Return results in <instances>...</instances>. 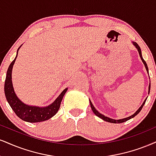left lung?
Segmentation results:
<instances>
[{
  "mask_svg": "<svg viewBox=\"0 0 156 156\" xmlns=\"http://www.w3.org/2000/svg\"><path fill=\"white\" fill-rule=\"evenodd\" d=\"M132 43H133V45H134V46H135L136 48L137 49L138 52H139V54H140V58H141V60H142V61H143V62L144 65H145V66L146 70H147V73H148V68H147V63H146V62L145 61V60H144V59H143V55H142L141 49H140V46L138 45V44H137V43H135V42H132ZM150 90H151V83H150V84H149V87H148V94L150 93ZM146 100H147V98H146V99L145 100V101H144L143 103V105H142L141 106H140V107L139 108V109H138V110H137V111H136V112L134 113V114H132V116H129V117H126V118H124V119H118V120H116V119H113L108 118V117L105 116L104 115H103V114H102V113H99L98 111L97 110H96L95 108L94 107V105H93V103H92V102L90 101V106H91V108H92V110H93V113H95V114L96 115V116H98L99 118H101V119H103V120H104V121H105V122H108L113 123V124H120V123H123V122H126V121L129 120V119H131L132 118H134V116H137V115L138 114V113H139L140 112V111L142 110V108H143V107L144 104H145V103Z\"/></svg>",
  "mask_w": 156,
  "mask_h": 156,
  "instance_id": "1",
  "label": "left lung"
}]
</instances>
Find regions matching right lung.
<instances>
[{
	"label": "right lung",
	"mask_w": 156,
	"mask_h": 156,
	"mask_svg": "<svg viewBox=\"0 0 156 156\" xmlns=\"http://www.w3.org/2000/svg\"><path fill=\"white\" fill-rule=\"evenodd\" d=\"M21 46L17 50L16 58L11 63L10 66L8 69L4 84L5 98H6L8 103H9L11 108L16 113V116L19 118L22 119L23 121L30 123H36L48 120L58 112L59 108H60L61 101H62L65 93H66L68 88L63 90L62 93L59 95L58 97L55 100L53 103L45 107L29 105L21 101L15 93L13 87L12 80H11L12 79L11 78V73H12L13 66L14 64L15 61H16L17 55H18V51Z\"/></svg>",
	"instance_id": "1"
}]
</instances>
